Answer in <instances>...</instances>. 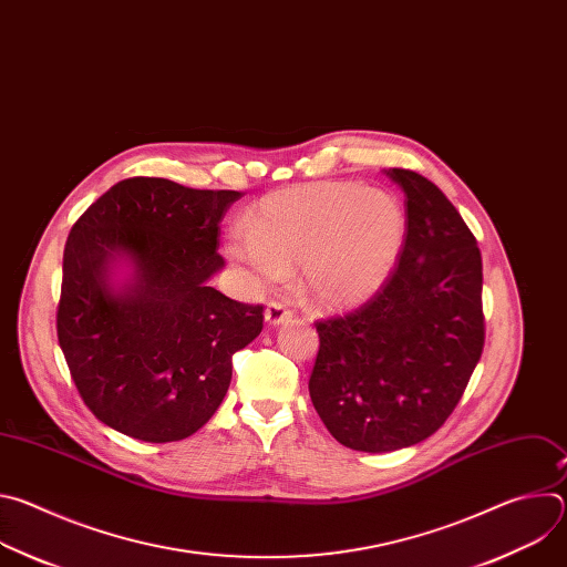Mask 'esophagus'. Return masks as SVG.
Listing matches in <instances>:
<instances>
[{
	"label": "esophagus",
	"mask_w": 567,
	"mask_h": 567,
	"mask_svg": "<svg viewBox=\"0 0 567 567\" xmlns=\"http://www.w3.org/2000/svg\"><path fill=\"white\" fill-rule=\"evenodd\" d=\"M293 316V311L289 307H285L282 302H269L267 305V311H265V320L269 322V326H280V322L289 320Z\"/></svg>",
	"instance_id": "obj_1"
}]
</instances>
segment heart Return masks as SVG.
<instances>
[{"mask_svg":"<svg viewBox=\"0 0 567 567\" xmlns=\"http://www.w3.org/2000/svg\"><path fill=\"white\" fill-rule=\"evenodd\" d=\"M406 239L399 202L350 182L276 190L233 228L226 254L262 285L302 267V287L320 307L372 296L392 274Z\"/></svg>","mask_w":567,"mask_h":567,"instance_id":"b5f03b06","label":"heart"}]
</instances>
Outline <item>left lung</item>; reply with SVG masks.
Masks as SVG:
<instances>
[{
    "instance_id": "1",
    "label": "left lung",
    "mask_w": 567,
    "mask_h": 567,
    "mask_svg": "<svg viewBox=\"0 0 567 567\" xmlns=\"http://www.w3.org/2000/svg\"><path fill=\"white\" fill-rule=\"evenodd\" d=\"M406 197V239L388 280L359 307L316 320L309 374L318 417L348 449L396 451L455 411L484 348L475 235L426 177L390 168Z\"/></svg>"
}]
</instances>
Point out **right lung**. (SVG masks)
I'll use <instances>...</instances> for the list:
<instances>
[{"label": "right lung", "mask_w": 567, "mask_h": 567, "mask_svg": "<svg viewBox=\"0 0 567 567\" xmlns=\"http://www.w3.org/2000/svg\"><path fill=\"white\" fill-rule=\"evenodd\" d=\"M239 197L130 177L71 226L55 330L80 396L110 429L152 444L193 435L219 409L233 354L262 332V305L206 285L224 265L219 221ZM116 255L137 267L125 295L104 282Z\"/></svg>", "instance_id": "right-lung-1"}]
</instances>
